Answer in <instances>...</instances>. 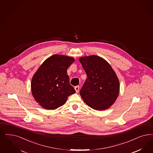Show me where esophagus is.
Masks as SVG:
<instances>
[{
  "mask_svg": "<svg viewBox=\"0 0 153 153\" xmlns=\"http://www.w3.org/2000/svg\"><path fill=\"white\" fill-rule=\"evenodd\" d=\"M74 89L76 90V93H79V86H75V87H74Z\"/></svg>",
  "mask_w": 153,
  "mask_h": 153,
  "instance_id": "esophagus-1",
  "label": "esophagus"
}]
</instances>
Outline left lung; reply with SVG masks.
Returning <instances> with one entry per match:
<instances>
[{
	"label": "left lung",
	"instance_id": "left-lung-1",
	"mask_svg": "<svg viewBox=\"0 0 153 153\" xmlns=\"http://www.w3.org/2000/svg\"><path fill=\"white\" fill-rule=\"evenodd\" d=\"M79 61L87 75L80 91L81 98L95 110L109 108L120 92L119 80L115 72L105 59L97 55L82 56Z\"/></svg>",
	"mask_w": 153,
	"mask_h": 153
}]
</instances>
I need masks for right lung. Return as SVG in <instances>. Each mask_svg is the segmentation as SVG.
I'll return each mask as SVG.
<instances>
[{
    "mask_svg": "<svg viewBox=\"0 0 153 153\" xmlns=\"http://www.w3.org/2000/svg\"><path fill=\"white\" fill-rule=\"evenodd\" d=\"M74 62L73 57L55 54L46 59L34 74L32 95L43 108L55 110L76 93L67 74V69Z\"/></svg>",
    "mask_w": 153,
    "mask_h": 153,
    "instance_id": "right-lung-1",
    "label": "right lung"
}]
</instances>
